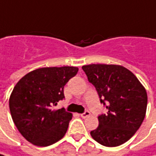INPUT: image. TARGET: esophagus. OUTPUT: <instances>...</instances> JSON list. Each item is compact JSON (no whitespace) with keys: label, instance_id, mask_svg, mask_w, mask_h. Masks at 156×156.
Listing matches in <instances>:
<instances>
[{"label":"esophagus","instance_id":"34e87169","mask_svg":"<svg viewBox=\"0 0 156 156\" xmlns=\"http://www.w3.org/2000/svg\"><path fill=\"white\" fill-rule=\"evenodd\" d=\"M90 115V112L89 111H86L85 113H83V114H80V116L82 117V118H87Z\"/></svg>","mask_w":156,"mask_h":156}]
</instances>
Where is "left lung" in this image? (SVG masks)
Returning a JSON list of instances; mask_svg holds the SVG:
<instances>
[{"label":"left lung","mask_w":156,"mask_h":156,"mask_svg":"<svg viewBox=\"0 0 156 156\" xmlns=\"http://www.w3.org/2000/svg\"><path fill=\"white\" fill-rule=\"evenodd\" d=\"M82 69L108 109L107 114L98 116L99 126L90 133L92 138L109 147L128 141L146 115L147 94L144 86L121 65L89 64Z\"/></svg>","instance_id":"left-lung-1"}]
</instances>
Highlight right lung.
Instances as JSON below:
<instances>
[{"label": "right lung", "instance_id": "add662e5", "mask_svg": "<svg viewBox=\"0 0 156 156\" xmlns=\"http://www.w3.org/2000/svg\"><path fill=\"white\" fill-rule=\"evenodd\" d=\"M78 67H45L21 78L9 96L13 122L23 138L38 147H48L63 138L72 114L54 106L64 98L63 87Z\"/></svg>", "mask_w": 156, "mask_h": 156}]
</instances>
